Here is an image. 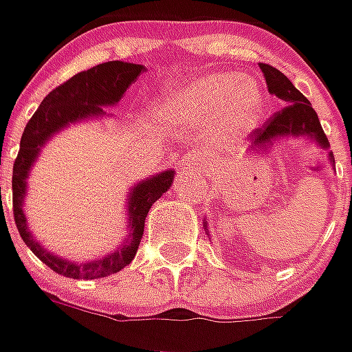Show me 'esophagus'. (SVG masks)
Listing matches in <instances>:
<instances>
[{
  "mask_svg": "<svg viewBox=\"0 0 352 352\" xmlns=\"http://www.w3.org/2000/svg\"><path fill=\"white\" fill-rule=\"evenodd\" d=\"M197 162H195V157H190V153L188 155H183L181 160H179V169H183V171H187L190 167H195Z\"/></svg>",
  "mask_w": 352,
  "mask_h": 352,
  "instance_id": "1",
  "label": "esophagus"
}]
</instances>
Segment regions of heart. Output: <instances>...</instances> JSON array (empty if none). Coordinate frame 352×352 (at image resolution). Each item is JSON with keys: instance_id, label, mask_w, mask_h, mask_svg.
Instances as JSON below:
<instances>
[{"instance_id": "heart-1", "label": "heart", "mask_w": 352, "mask_h": 352, "mask_svg": "<svg viewBox=\"0 0 352 352\" xmlns=\"http://www.w3.org/2000/svg\"><path fill=\"white\" fill-rule=\"evenodd\" d=\"M155 109L175 126L208 128L222 144H236L257 128L265 99L255 81L230 72H210L181 87L165 89Z\"/></svg>"}]
</instances>
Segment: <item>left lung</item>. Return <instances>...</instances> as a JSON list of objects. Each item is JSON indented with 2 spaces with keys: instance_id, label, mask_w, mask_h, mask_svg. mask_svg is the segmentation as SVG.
Wrapping results in <instances>:
<instances>
[{
  "instance_id": "obj_1",
  "label": "left lung",
  "mask_w": 352,
  "mask_h": 352,
  "mask_svg": "<svg viewBox=\"0 0 352 352\" xmlns=\"http://www.w3.org/2000/svg\"><path fill=\"white\" fill-rule=\"evenodd\" d=\"M261 72L267 81L269 93L276 95L283 103L286 104L283 111L274 113V116L259 130L251 134V153L265 152L273 146L276 140L285 138H308L316 142L321 150L327 152V160L333 164V152H329V142L323 134V128L320 124V118L316 111L311 109V103L298 91L292 85V81L286 78L283 72L269 64H259ZM204 230H206V220H204ZM208 232V230H206Z\"/></svg>"
}]
</instances>
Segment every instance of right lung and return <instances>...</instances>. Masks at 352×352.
Listing matches in <instances>:
<instances>
[{"label":"right lung","mask_w":352,"mask_h":352,"mask_svg":"<svg viewBox=\"0 0 352 352\" xmlns=\"http://www.w3.org/2000/svg\"><path fill=\"white\" fill-rule=\"evenodd\" d=\"M144 69L146 67L140 64H128V62L115 60V62L99 64L87 72H79L44 97L41 107L36 109V113L25 126L17 160L13 164V216H15L19 234L27 243V248L54 273L64 274L69 278L89 280V278H103L109 274H115L130 265L142 241L146 216L150 212L153 202L164 192H167V188L173 183L175 171L167 169L150 179L140 181L130 188L126 199L128 237L122 241V245H118V249L111 251L109 255H104L101 259L87 261V263L62 259L52 251L44 249L38 243V239H34L31 234L27 216L23 210L25 197H27V179L44 144L69 124L107 116L104 109L118 104L120 97Z\"/></svg>","instance_id":"1"}]
</instances>
